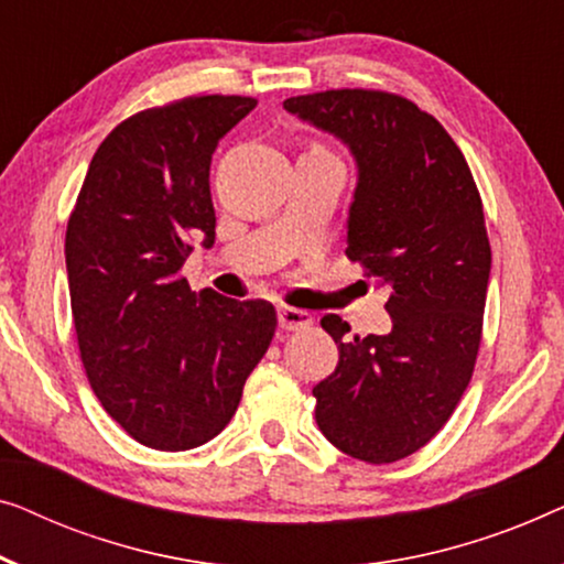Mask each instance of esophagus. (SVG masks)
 I'll return each mask as SVG.
<instances>
[{
	"instance_id": "1",
	"label": "esophagus",
	"mask_w": 564,
	"mask_h": 564,
	"mask_svg": "<svg viewBox=\"0 0 564 564\" xmlns=\"http://www.w3.org/2000/svg\"><path fill=\"white\" fill-rule=\"evenodd\" d=\"M279 324H281V329H289V332L306 329L308 324H312V314L304 312V308L279 306Z\"/></svg>"
}]
</instances>
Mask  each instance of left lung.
Masks as SVG:
<instances>
[{
    "mask_svg": "<svg viewBox=\"0 0 564 564\" xmlns=\"http://www.w3.org/2000/svg\"><path fill=\"white\" fill-rule=\"evenodd\" d=\"M283 107L352 150L345 256L391 289L388 335L350 337L343 316H322L339 362L314 386L316 424L345 455L395 463L447 424L473 378L490 275L480 192L447 130L406 97L329 89Z\"/></svg>",
    "mask_w": 564,
    "mask_h": 564,
    "instance_id": "8db88e82",
    "label": "left lung"
}]
</instances>
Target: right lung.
I'll list each match as a JSON object with an SVG mask.
<instances>
[{"instance_id": "right-lung-1", "label": "right lung", "mask_w": 564, "mask_h": 564, "mask_svg": "<svg viewBox=\"0 0 564 564\" xmlns=\"http://www.w3.org/2000/svg\"><path fill=\"white\" fill-rule=\"evenodd\" d=\"M252 97H186L142 109L94 153L66 227L78 352L91 391L132 440L181 452L229 424L275 335L271 301H235L181 275L194 237L214 242L219 140Z\"/></svg>"}]
</instances>
